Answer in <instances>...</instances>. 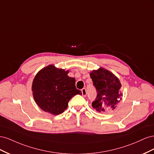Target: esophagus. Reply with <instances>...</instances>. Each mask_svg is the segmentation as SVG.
Wrapping results in <instances>:
<instances>
[{
    "instance_id": "obj_1",
    "label": "esophagus",
    "mask_w": 154,
    "mask_h": 154,
    "mask_svg": "<svg viewBox=\"0 0 154 154\" xmlns=\"http://www.w3.org/2000/svg\"><path fill=\"white\" fill-rule=\"evenodd\" d=\"M82 96L83 97H85L86 95H87V91H86V89L85 88H83L82 89Z\"/></svg>"
}]
</instances>
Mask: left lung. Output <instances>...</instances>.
<instances>
[{
	"instance_id": "left-lung-1",
	"label": "left lung",
	"mask_w": 154,
	"mask_h": 154,
	"mask_svg": "<svg viewBox=\"0 0 154 154\" xmlns=\"http://www.w3.org/2000/svg\"><path fill=\"white\" fill-rule=\"evenodd\" d=\"M90 76L97 92L96 100L92 103L93 108L99 112L115 109L123 96L118 78L103 67L93 70Z\"/></svg>"
}]
</instances>
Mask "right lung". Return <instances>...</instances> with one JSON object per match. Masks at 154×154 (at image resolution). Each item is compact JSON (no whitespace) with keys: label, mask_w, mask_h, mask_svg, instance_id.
<instances>
[{"label":"right lung","mask_w":154,"mask_h":154,"mask_svg":"<svg viewBox=\"0 0 154 154\" xmlns=\"http://www.w3.org/2000/svg\"><path fill=\"white\" fill-rule=\"evenodd\" d=\"M69 71L49 65L36 74L32 83L33 98L40 108L53 115L63 113L72 97L82 92L76 88V80Z\"/></svg>","instance_id":"right-lung-1"}]
</instances>
